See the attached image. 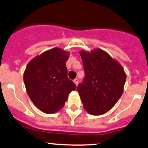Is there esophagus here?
<instances>
[{
	"instance_id": "esophagus-1",
	"label": "esophagus",
	"mask_w": 148,
	"mask_h": 148,
	"mask_svg": "<svg viewBox=\"0 0 148 148\" xmlns=\"http://www.w3.org/2000/svg\"><path fill=\"white\" fill-rule=\"evenodd\" d=\"M73 82H75V85H76V86H77V85H78V79H77V78L74 79Z\"/></svg>"
}]
</instances>
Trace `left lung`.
I'll return each mask as SVG.
<instances>
[{
  "label": "left lung",
  "mask_w": 148,
  "mask_h": 148,
  "mask_svg": "<svg viewBox=\"0 0 148 148\" xmlns=\"http://www.w3.org/2000/svg\"><path fill=\"white\" fill-rule=\"evenodd\" d=\"M85 77L77 90L84 108L92 115L105 114L123 91L126 76L120 63L101 49L80 52Z\"/></svg>",
  "instance_id": "8db88e82"
}]
</instances>
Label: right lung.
I'll use <instances>...</instances> for the list:
<instances>
[{
  "mask_svg": "<svg viewBox=\"0 0 148 148\" xmlns=\"http://www.w3.org/2000/svg\"><path fill=\"white\" fill-rule=\"evenodd\" d=\"M69 53L54 48L28 63L24 82L30 99L43 112L53 114L64 106L76 85L68 77L66 62Z\"/></svg>",
  "mask_w": 148,
  "mask_h": 148,
  "instance_id": "right-lung-1",
  "label": "right lung"
}]
</instances>
